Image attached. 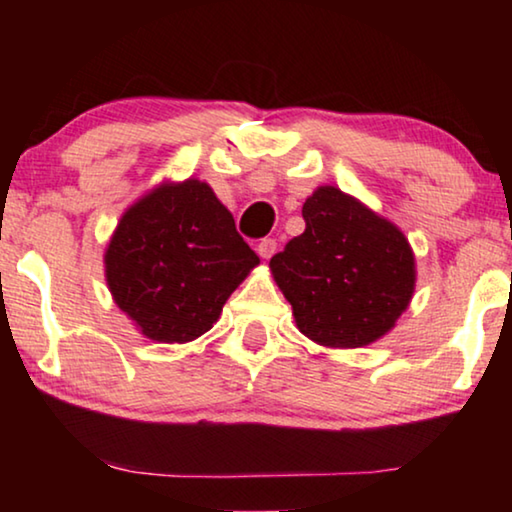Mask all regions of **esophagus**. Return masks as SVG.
<instances>
[{"label":"esophagus","instance_id":"34e87169","mask_svg":"<svg viewBox=\"0 0 512 512\" xmlns=\"http://www.w3.org/2000/svg\"><path fill=\"white\" fill-rule=\"evenodd\" d=\"M256 251H258V256H261V258H270L277 251V240H272V237H265V240L258 242Z\"/></svg>","mask_w":512,"mask_h":512}]
</instances>
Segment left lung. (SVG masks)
Returning a JSON list of instances; mask_svg holds the SVG:
<instances>
[{
  "label": "left lung",
  "instance_id": "obj_1",
  "mask_svg": "<svg viewBox=\"0 0 512 512\" xmlns=\"http://www.w3.org/2000/svg\"><path fill=\"white\" fill-rule=\"evenodd\" d=\"M305 233L270 258L298 331L331 349L387 335L415 293V254L403 230L354 195L319 186L303 205Z\"/></svg>",
  "mask_w": 512,
  "mask_h": 512
}]
</instances>
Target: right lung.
<instances>
[{"label": "right lung", "instance_id": "1", "mask_svg": "<svg viewBox=\"0 0 512 512\" xmlns=\"http://www.w3.org/2000/svg\"><path fill=\"white\" fill-rule=\"evenodd\" d=\"M261 263L200 179L163 181L125 209L104 249L114 303L153 342L184 345L219 321Z\"/></svg>", "mask_w": 512, "mask_h": 512}]
</instances>
